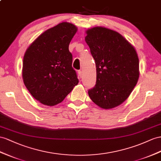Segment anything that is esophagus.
<instances>
[{
	"label": "esophagus",
	"mask_w": 161,
	"mask_h": 161,
	"mask_svg": "<svg viewBox=\"0 0 161 161\" xmlns=\"http://www.w3.org/2000/svg\"><path fill=\"white\" fill-rule=\"evenodd\" d=\"M78 74H79V75L81 77L82 75H83V73H82L81 71H78Z\"/></svg>",
	"instance_id": "1"
}]
</instances>
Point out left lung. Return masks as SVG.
Returning a JSON list of instances; mask_svg holds the SVG:
<instances>
[{
    "label": "left lung",
    "mask_w": 161,
    "mask_h": 161,
    "mask_svg": "<svg viewBox=\"0 0 161 161\" xmlns=\"http://www.w3.org/2000/svg\"><path fill=\"white\" fill-rule=\"evenodd\" d=\"M86 33L97 68L96 85L88 95L101 108H114L127 99L137 83V52L122 35L109 28L96 26Z\"/></svg>",
    "instance_id": "obj_1"
}]
</instances>
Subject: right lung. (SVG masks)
<instances>
[{"instance_id": "obj_1", "label": "right lung", "mask_w": 161, "mask_h": 161, "mask_svg": "<svg viewBox=\"0 0 161 161\" xmlns=\"http://www.w3.org/2000/svg\"><path fill=\"white\" fill-rule=\"evenodd\" d=\"M77 31L71 23H60L40 35L24 53V83L31 95L43 105L60 103L79 82L69 50Z\"/></svg>"}]
</instances>
